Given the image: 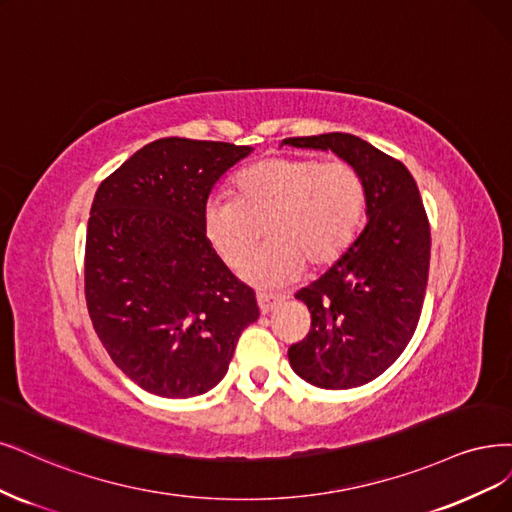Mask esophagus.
I'll return each instance as SVG.
<instances>
[{
	"instance_id": "34e87169",
	"label": "esophagus",
	"mask_w": 512,
	"mask_h": 512,
	"mask_svg": "<svg viewBox=\"0 0 512 512\" xmlns=\"http://www.w3.org/2000/svg\"><path fill=\"white\" fill-rule=\"evenodd\" d=\"M256 301H258L260 313L267 315V313H271L277 305H281V301H284V298L275 296V294H264V292H260V294L256 296Z\"/></svg>"
}]
</instances>
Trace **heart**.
<instances>
[{"label":"heart","instance_id":"obj_1","mask_svg":"<svg viewBox=\"0 0 512 512\" xmlns=\"http://www.w3.org/2000/svg\"><path fill=\"white\" fill-rule=\"evenodd\" d=\"M237 197H211L203 209V233L211 250L239 269L255 249L261 228L270 243L241 271L248 286L281 288L313 269L339 260L354 241L364 216V184L343 163L275 156L245 169Z\"/></svg>","mask_w":512,"mask_h":512}]
</instances>
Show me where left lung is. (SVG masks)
<instances>
[{
	"mask_svg": "<svg viewBox=\"0 0 512 512\" xmlns=\"http://www.w3.org/2000/svg\"><path fill=\"white\" fill-rule=\"evenodd\" d=\"M281 144L330 150L364 184V231L320 279L296 292L311 311V330L288 349L292 370L307 383L351 390L390 368L417 328L430 269L428 216L409 169L356 135Z\"/></svg>",
	"mask_w": 512,
	"mask_h": 512,
	"instance_id": "1",
	"label": "left lung"
}]
</instances>
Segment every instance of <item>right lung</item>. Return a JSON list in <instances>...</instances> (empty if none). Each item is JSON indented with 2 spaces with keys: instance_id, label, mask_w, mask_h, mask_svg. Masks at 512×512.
Listing matches in <instances>:
<instances>
[{
  "instance_id": "1",
  "label": "right lung",
  "mask_w": 512,
  "mask_h": 512,
  "mask_svg": "<svg viewBox=\"0 0 512 512\" xmlns=\"http://www.w3.org/2000/svg\"><path fill=\"white\" fill-rule=\"evenodd\" d=\"M252 152L163 137L97 190L86 228V307L114 364L154 396L192 398L216 387L239 334L258 320L252 288L203 233L211 190Z\"/></svg>"
}]
</instances>
